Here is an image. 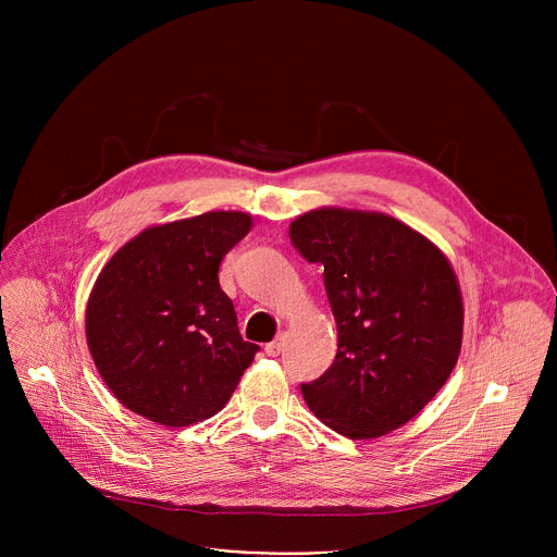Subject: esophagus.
<instances>
[{
    "label": "esophagus",
    "instance_id": "obj_1",
    "mask_svg": "<svg viewBox=\"0 0 557 557\" xmlns=\"http://www.w3.org/2000/svg\"><path fill=\"white\" fill-rule=\"evenodd\" d=\"M264 350H267L269 357H277V355L284 350V335H277L273 342H269V344L264 346Z\"/></svg>",
    "mask_w": 557,
    "mask_h": 557
}]
</instances>
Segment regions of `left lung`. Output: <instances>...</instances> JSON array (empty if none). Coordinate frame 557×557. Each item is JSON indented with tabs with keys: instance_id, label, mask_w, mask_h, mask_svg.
I'll use <instances>...</instances> for the list:
<instances>
[{
	"instance_id": "1",
	"label": "left lung",
	"mask_w": 557,
	"mask_h": 557,
	"mask_svg": "<svg viewBox=\"0 0 557 557\" xmlns=\"http://www.w3.org/2000/svg\"><path fill=\"white\" fill-rule=\"evenodd\" d=\"M288 235L304 260L324 267L337 324L333 366L301 383L306 406L348 438L406 425L458 361L462 297L451 264L425 235L374 211L314 209Z\"/></svg>"
}]
</instances>
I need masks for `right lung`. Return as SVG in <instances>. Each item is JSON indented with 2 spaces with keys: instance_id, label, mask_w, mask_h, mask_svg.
<instances>
[{
  "instance_id": "obj_1",
  "label": "right lung",
  "mask_w": 557,
  "mask_h": 557,
  "mask_svg": "<svg viewBox=\"0 0 557 557\" xmlns=\"http://www.w3.org/2000/svg\"><path fill=\"white\" fill-rule=\"evenodd\" d=\"M249 228L243 211L149 226L99 273L86 310L88 348L132 412L187 428L231 399L260 346L237 331L218 269Z\"/></svg>"
}]
</instances>
